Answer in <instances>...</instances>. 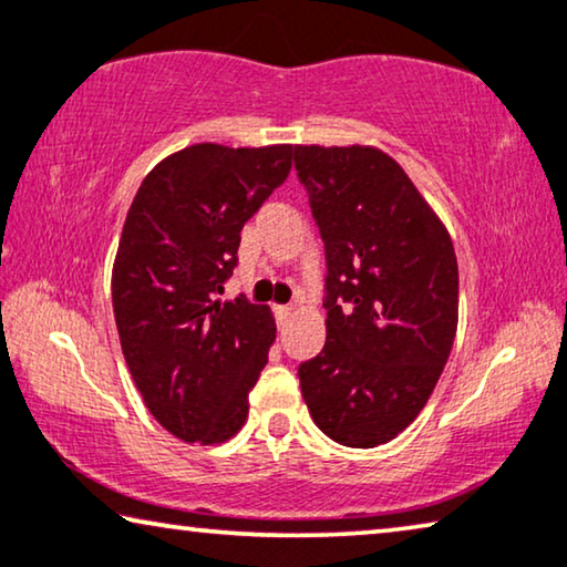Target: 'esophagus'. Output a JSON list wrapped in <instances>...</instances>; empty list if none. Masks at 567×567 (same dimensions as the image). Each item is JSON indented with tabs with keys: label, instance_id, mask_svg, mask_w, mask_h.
I'll return each instance as SVG.
<instances>
[{
	"label": "esophagus",
	"instance_id": "esophagus-1",
	"mask_svg": "<svg viewBox=\"0 0 567 567\" xmlns=\"http://www.w3.org/2000/svg\"><path fill=\"white\" fill-rule=\"evenodd\" d=\"M291 307H276V319H278V324H286V321H289V317H291Z\"/></svg>",
	"mask_w": 567,
	"mask_h": 567
}]
</instances>
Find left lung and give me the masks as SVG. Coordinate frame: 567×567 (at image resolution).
<instances>
[{
  "label": "left lung",
  "instance_id": "8db88e82",
  "mask_svg": "<svg viewBox=\"0 0 567 567\" xmlns=\"http://www.w3.org/2000/svg\"><path fill=\"white\" fill-rule=\"evenodd\" d=\"M293 164L327 250V342L301 395L329 439L374 449L415 421L451 354L454 243L382 150L296 144Z\"/></svg>",
  "mask_w": 567,
  "mask_h": 567
}]
</instances>
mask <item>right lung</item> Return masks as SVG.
Wrapping results in <instances>:
<instances>
[{
	"label": "right lung",
	"mask_w": 567,
	"mask_h": 567,
	"mask_svg": "<svg viewBox=\"0 0 567 567\" xmlns=\"http://www.w3.org/2000/svg\"><path fill=\"white\" fill-rule=\"evenodd\" d=\"M291 156V144H193L156 164L128 207L111 274L121 350L144 405L187 443H225L248 417L276 319L217 293Z\"/></svg>",
	"instance_id": "1"
}]
</instances>
